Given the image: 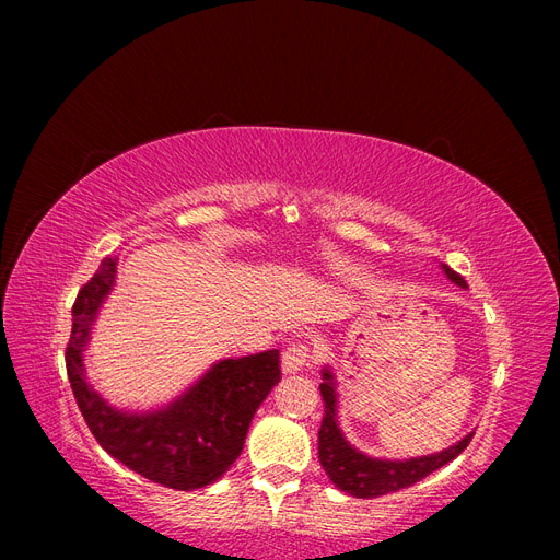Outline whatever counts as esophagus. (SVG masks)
<instances>
[{
	"mask_svg": "<svg viewBox=\"0 0 560 560\" xmlns=\"http://www.w3.org/2000/svg\"><path fill=\"white\" fill-rule=\"evenodd\" d=\"M308 362V348L303 343H290L282 350V371L284 374H296Z\"/></svg>",
	"mask_w": 560,
	"mask_h": 560,
	"instance_id": "esophagus-1",
	"label": "esophagus"
}]
</instances>
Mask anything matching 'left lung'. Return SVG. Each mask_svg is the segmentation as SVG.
<instances>
[{
  "instance_id": "1",
  "label": "left lung",
  "mask_w": 560,
  "mask_h": 560,
  "mask_svg": "<svg viewBox=\"0 0 560 560\" xmlns=\"http://www.w3.org/2000/svg\"><path fill=\"white\" fill-rule=\"evenodd\" d=\"M442 270L457 287H467L465 278L457 276L455 270H451L446 264H442ZM319 395H322V401H325V418H322V428L317 434L319 465L325 467L331 483L352 498L369 500V498L387 495V493H395V490L413 486L416 481L425 479L428 474L436 471L439 467L448 465L453 457H457L467 448V444L474 436V432H469L467 436L460 439V442L444 451L432 453V455H420V457H406V460L371 457L360 448H354L346 439L341 425H338L336 376L329 364L322 366Z\"/></svg>"
}]
</instances>
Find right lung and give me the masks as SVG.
Segmentation results:
<instances>
[{
    "label": "right lung",
    "instance_id": "1",
    "mask_svg": "<svg viewBox=\"0 0 560 560\" xmlns=\"http://www.w3.org/2000/svg\"><path fill=\"white\" fill-rule=\"evenodd\" d=\"M116 266L118 257H105L72 308L65 364L79 411L97 444L128 469L165 488H206L243 453L254 413L280 381V352L219 360L161 409H116L91 385L83 364L97 313L114 290Z\"/></svg>",
    "mask_w": 560,
    "mask_h": 560
}]
</instances>
